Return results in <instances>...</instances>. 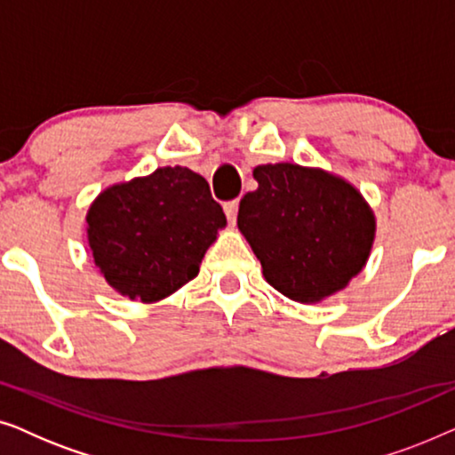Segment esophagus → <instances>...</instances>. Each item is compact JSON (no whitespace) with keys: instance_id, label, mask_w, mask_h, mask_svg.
I'll list each match as a JSON object with an SVG mask.
<instances>
[{"instance_id":"1","label":"esophagus","mask_w":455,"mask_h":455,"mask_svg":"<svg viewBox=\"0 0 455 455\" xmlns=\"http://www.w3.org/2000/svg\"><path fill=\"white\" fill-rule=\"evenodd\" d=\"M238 207H240L238 201H229V203L223 204V211H226V217H228L229 223H234L235 217H238Z\"/></svg>"}]
</instances>
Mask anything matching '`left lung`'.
Returning <instances> with one entry per match:
<instances>
[{"instance_id":"8db88e82","label":"left lung","mask_w":455,"mask_h":455,"mask_svg":"<svg viewBox=\"0 0 455 455\" xmlns=\"http://www.w3.org/2000/svg\"><path fill=\"white\" fill-rule=\"evenodd\" d=\"M259 188L240 201L238 228L277 291L321 302L369 259L375 217L346 180L296 164L259 165Z\"/></svg>"}]
</instances>
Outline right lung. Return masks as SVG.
Listing matches in <instances>:
<instances>
[{
  "label": "right lung",
  "instance_id": "obj_1",
  "mask_svg": "<svg viewBox=\"0 0 455 455\" xmlns=\"http://www.w3.org/2000/svg\"><path fill=\"white\" fill-rule=\"evenodd\" d=\"M86 223L105 282L130 300L157 302L198 275L226 215L207 180L176 165L101 192Z\"/></svg>",
  "mask_w": 455,
  "mask_h": 455
}]
</instances>
